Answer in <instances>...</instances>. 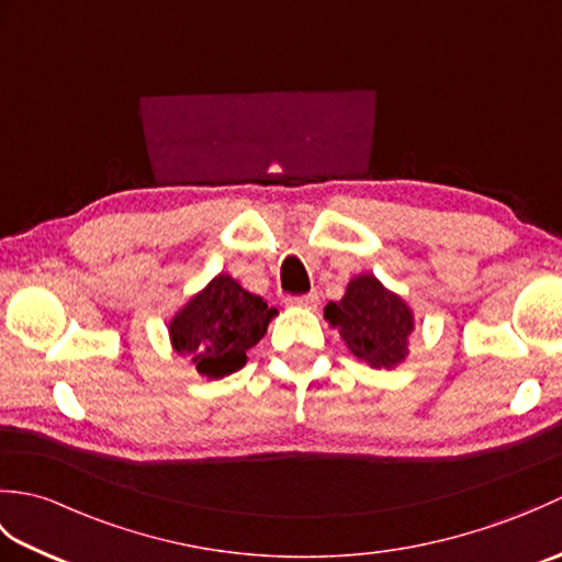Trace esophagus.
I'll list each match as a JSON object with an SVG mask.
<instances>
[{
    "label": "esophagus",
    "instance_id": "1",
    "mask_svg": "<svg viewBox=\"0 0 562 562\" xmlns=\"http://www.w3.org/2000/svg\"><path fill=\"white\" fill-rule=\"evenodd\" d=\"M290 306H302V308H316L318 304V294L316 292H308V294H300V296H288Z\"/></svg>",
    "mask_w": 562,
    "mask_h": 562
}]
</instances>
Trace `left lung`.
I'll return each instance as SVG.
<instances>
[{"mask_svg": "<svg viewBox=\"0 0 562 562\" xmlns=\"http://www.w3.org/2000/svg\"><path fill=\"white\" fill-rule=\"evenodd\" d=\"M324 316L357 360L391 369L408 355L413 312L398 294L389 292L374 274L350 280L340 302H328Z\"/></svg>", "mask_w": 562, "mask_h": 562, "instance_id": "1", "label": "left lung"}]
</instances>
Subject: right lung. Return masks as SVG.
<instances>
[{
  "instance_id": "1",
  "label": "right lung",
  "mask_w": 562,
  "mask_h": 562,
  "mask_svg": "<svg viewBox=\"0 0 562 562\" xmlns=\"http://www.w3.org/2000/svg\"><path fill=\"white\" fill-rule=\"evenodd\" d=\"M278 308L246 292L229 274H217L171 321L178 355L193 360L198 374L222 379L246 364V352L266 336Z\"/></svg>"
}]
</instances>
